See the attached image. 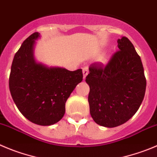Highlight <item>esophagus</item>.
Listing matches in <instances>:
<instances>
[{"mask_svg":"<svg viewBox=\"0 0 157 157\" xmlns=\"http://www.w3.org/2000/svg\"><path fill=\"white\" fill-rule=\"evenodd\" d=\"M82 72H83V78H86V77L87 76V75L89 74V68L87 67H84L82 69Z\"/></svg>","mask_w":157,"mask_h":157,"instance_id":"obj_1","label":"esophagus"}]
</instances>
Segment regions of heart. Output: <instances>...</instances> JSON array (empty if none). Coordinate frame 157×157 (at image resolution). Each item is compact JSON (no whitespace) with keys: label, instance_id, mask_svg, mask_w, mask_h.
I'll list each match as a JSON object with an SVG mask.
<instances>
[{"label":"heart","instance_id":"obj_1","mask_svg":"<svg viewBox=\"0 0 157 157\" xmlns=\"http://www.w3.org/2000/svg\"><path fill=\"white\" fill-rule=\"evenodd\" d=\"M102 61H103V62H105V61H106V59H105V58H104V59H102Z\"/></svg>","mask_w":157,"mask_h":157}]
</instances>
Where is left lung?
<instances>
[{
    "label": "left lung",
    "mask_w": 157,
    "mask_h": 157,
    "mask_svg": "<svg viewBox=\"0 0 157 157\" xmlns=\"http://www.w3.org/2000/svg\"><path fill=\"white\" fill-rule=\"evenodd\" d=\"M119 50L105 66L92 63L86 82L89 84L90 114L97 124L116 127L127 122L140 108L147 80L141 59L126 37L118 39Z\"/></svg>",
    "instance_id": "1"
}]
</instances>
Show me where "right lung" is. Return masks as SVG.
I'll return each mask as SVG.
<instances>
[{
    "label": "right lung",
    "mask_w": 157,
    "mask_h": 157,
    "mask_svg": "<svg viewBox=\"0 0 157 157\" xmlns=\"http://www.w3.org/2000/svg\"><path fill=\"white\" fill-rule=\"evenodd\" d=\"M35 32L23 43L13 59L9 88L16 106L26 119L40 126H51L62 119L65 102L82 81V70L68 71L37 62L34 56Z\"/></svg>",
    "instance_id": "obj_1"
}]
</instances>
